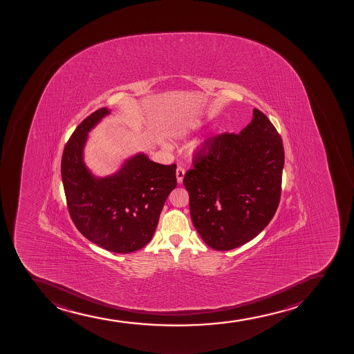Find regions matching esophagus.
Listing matches in <instances>:
<instances>
[{"mask_svg":"<svg viewBox=\"0 0 354 354\" xmlns=\"http://www.w3.org/2000/svg\"><path fill=\"white\" fill-rule=\"evenodd\" d=\"M184 175H185V170L182 167H178L177 170H176V177H177V182L180 184L183 182V178H184Z\"/></svg>","mask_w":354,"mask_h":354,"instance_id":"34e87169","label":"esophagus"}]
</instances>
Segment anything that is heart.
Returning <instances> with one entry per match:
<instances>
[{
  "label": "heart",
  "mask_w": 354,
  "mask_h": 354,
  "mask_svg": "<svg viewBox=\"0 0 354 354\" xmlns=\"http://www.w3.org/2000/svg\"><path fill=\"white\" fill-rule=\"evenodd\" d=\"M178 135L179 136H180V138H183V136H185L186 131H179Z\"/></svg>",
  "instance_id": "1"
}]
</instances>
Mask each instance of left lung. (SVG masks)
I'll return each instance as SVG.
<instances>
[{"instance_id": "1", "label": "left lung", "mask_w": 354, "mask_h": 354, "mask_svg": "<svg viewBox=\"0 0 354 354\" xmlns=\"http://www.w3.org/2000/svg\"><path fill=\"white\" fill-rule=\"evenodd\" d=\"M283 167L282 138L257 108L240 134L209 138L183 180L191 219L207 246L234 250L263 231L279 207Z\"/></svg>"}]
</instances>
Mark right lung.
Here are the masks:
<instances>
[{
    "mask_svg": "<svg viewBox=\"0 0 354 354\" xmlns=\"http://www.w3.org/2000/svg\"><path fill=\"white\" fill-rule=\"evenodd\" d=\"M107 114L100 108L75 128L64 148L62 179L78 231L104 250L131 253L153 238L164 203L177 185L176 164L155 163L138 153L114 175L94 177L82 153L88 131Z\"/></svg>",
    "mask_w": 354,
    "mask_h": 354,
    "instance_id": "right-lung-1",
    "label": "right lung"
}]
</instances>
